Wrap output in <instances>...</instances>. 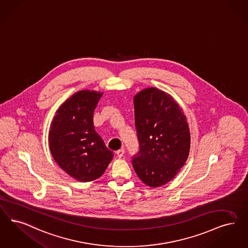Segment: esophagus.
I'll use <instances>...</instances> for the list:
<instances>
[{
	"label": "esophagus",
	"mask_w": 248,
	"mask_h": 248,
	"mask_svg": "<svg viewBox=\"0 0 248 248\" xmlns=\"http://www.w3.org/2000/svg\"><path fill=\"white\" fill-rule=\"evenodd\" d=\"M116 155L118 156V158H122L124 155V149H121L116 151Z\"/></svg>",
	"instance_id": "esophagus-1"
}]
</instances>
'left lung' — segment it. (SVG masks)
<instances>
[{"label":"left lung","instance_id":"left-lung-1","mask_svg":"<svg viewBox=\"0 0 248 248\" xmlns=\"http://www.w3.org/2000/svg\"><path fill=\"white\" fill-rule=\"evenodd\" d=\"M134 106L139 151L132 158L133 167L147 186H161L188 158V124L176 101L156 88L139 92Z\"/></svg>","mask_w":248,"mask_h":248}]
</instances>
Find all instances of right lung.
<instances>
[{"label":"right lung","instance_id":"add662e5","mask_svg":"<svg viewBox=\"0 0 248 248\" xmlns=\"http://www.w3.org/2000/svg\"><path fill=\"white\" fill-rule=\"evenodd\" d=\"M102 93L80 90L57 109L50 124L49 146L54 160L73 178H99L113 158L93 124V113Z\"/></svg>","mask_w":248,"mask_h":248}]
</instances>
